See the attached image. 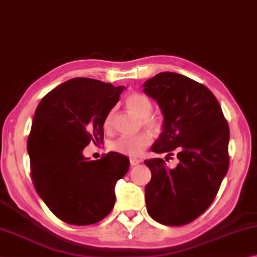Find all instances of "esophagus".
I'll return each instance as SVG.
<instances>
[{
    "instance_id": "1",
    "label": "esophagus",
    "mask_w": 257,
    "mask_h": 257,
    "mask_svg": "<svg viewBox=\"0 0 257 257\" xmlns=\"http://www.w3.org/2000/svg\"><path fill=\"white\" fill-rule=\"evenodd\" d=\"M141 163L140 159H137V158H131L130 159V164H131V166H137Z\"/></svg>"
}]
</instances>
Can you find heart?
Wrapping results in <instances>:
<instances>
[{"mask_svg": "<svg viewBox=\"0 0 257 257\" xmlns=\"http://www.w3.org/2000/svg\"><path fill=\"white\" fill-rule=\"evenodd\" d=\"M125 102L133 114L140 117L143 125L152 131H159L161 121L158 117L151 115L152 109H154V103L150 100V98L142 93H132L126 98ZM112 117H114V112L110 110L107 114L105 121H103L106 128L110 127ZM151 136L147 132L137 134V136H121L110 143L109 149L124 156L138 157L146 150V148L151 143Z\"/></svg>", "mask_w": 257, "mask_h": 257, "instance_id": "1", "label": "heart"}]
</instances>
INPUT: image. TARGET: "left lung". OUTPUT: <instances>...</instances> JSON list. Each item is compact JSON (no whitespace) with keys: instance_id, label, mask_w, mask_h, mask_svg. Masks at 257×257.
Segmentation results:
<instances>
[{"instance_id":"8db88e82","label":"left lung","mask_w":257,"mask_h":257,"mask_svg":"<svg viewBox=\"0 0 257 257\" xmlns=\"http://www.w3.org/2000/svg\"><path fill=\"white\" fill-rule=\"evenodd\" d=\"M164 115L163 132L152 146L156 154L173 156L176 168L161 158L146 160L151 181L146 186L150 217L167 226L195 220L212 203L229 167V126L214 94L196 81L161 72L143 83Z\"/></svg>"}]
</instances>
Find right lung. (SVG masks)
<instances>
[{"label": "right lung", "mask_w": 257, "mask_h": 257, "mask_svg": "<svg viewBox=\"0 0 257 257\" xmlns=\"http://www.w3.org/2000/svg\"><path fill=\"white\" fill-rule=\"evenodd\" d=\"M123 89L74 78L49 91L35 111L27 143L31 178L45 204L66 223H97L114 208L115 185L130 160L117 152L90 160L83 149L103 139V121Z\"/></svg>", "instance_id": "obj_1"}]
</instances>
